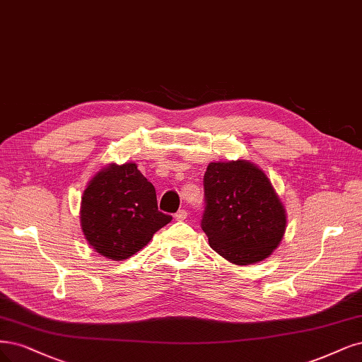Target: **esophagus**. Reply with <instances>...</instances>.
Segmentation results:
<instances>
[{
	"mask_svg": "<svg viewBox=\"0 0 362 362\" xmlns=\"http://www.w3.org/2000/svg\"><path fill=\"white\" fill-rule=\"evenodd\" d=\"M187 218V211L185 209H180L178 213L175 214V220H178V221H184Z\"/></svg>",
	"mask_w": 362,
	"mask_h": 362,
	"instance_id": "1",
	"label": "esophagus"
}]
</instances>
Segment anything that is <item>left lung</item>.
Instances as JSON below:
<instances>
[{"label":"left lung","mask_w":362,"mask_h":362,"mask_svg":"<svg viewBox=\"0 0 362 362\" xmlns=\"http://www.w3.org/2000/svg\"><path fill=\"white\" fill-rule=\"evenodd\" d=\"M204 193L201 226L220 256L236 265H250L280 244L284 208L268 177L250 161L211 163L204 175Z\"/></svg>","instance_id":"left-lung-1"}]
</instances>
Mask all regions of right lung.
<instances>
[{"label": "right lung", "instance_id": "1", "mask_svg": "<svg viewBox=\"0 0 362 362\" xmlns=\"http://www.w3.org/2000/svg\"><path fill=\"white\" fill-rule=\"evenodd\" d=\"M170 220L158 211L154 185L134 163L105 168L82 196L85 238L97 253L112 260L138 253Z\"/></svg>", "mask_w": 362, "mask_h": 362}]
</instances>
